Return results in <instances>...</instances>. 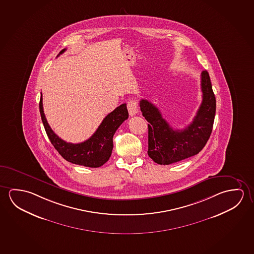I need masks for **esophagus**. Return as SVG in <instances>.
I'll use <instances>...</instances> for the list:
<instances>
[{"instance_id": "1", "label": "esophagus", "mask_w": 254, "mask_h": 254, "mask_svg": "<svg viewBox=\"0 0 254 254\" xmlns=\"http://www.w3.org/2000/svg\"><path fill=\"white\" fill-rule=\"evenodd\" d=\"M127 109L129 111V116L133 117L137 113L138 111V106H137V101L136 100H130L127 103Z\"/></svg>"}]
</instances>
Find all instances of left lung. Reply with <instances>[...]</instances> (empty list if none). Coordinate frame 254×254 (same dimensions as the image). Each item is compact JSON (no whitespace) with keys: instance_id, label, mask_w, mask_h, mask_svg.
Here are the masks:
<instances>
[{"instance_id":"8db88e82","label":"left lung","mask_w":254,"mask_h":254,"mask_svg":"<svg viewBox=\"0 0 254 254\" xmlns=\"http://www.w3.org/2000/svg\"><path fill=\"white\" fill-rule=\"evenodd\" d=\"M202 102L193 120L186 128L174 129L153 103L142 99L141 112L148 122L149 157L160 165H169L191 157L201 151L213 129L216 100L209 74L201 73Z\"/></svg>"}]
</instances>
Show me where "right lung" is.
I'll use <instances>...</instances> for the list:
<instances>
[{
  "instance_id": "obj_1",
  "label": "right lung",
  "mask_w": 254,
  "mask_h": 254,
  "mask_svg": "<svg viewBox=\"0 0 254 254\" xmlns=\"http://www.w3.org/2000/svg\"><path fill=\"white\" fill-rule=\"evenodd\" d=\"M65 50L66 49H63L58 56L62 55ZM40 112L45 130L57 152L66 161L73 164L90 168H99L109 161L113 150L114 134L129 117L126 104L120 105L105 117L92 137L82 143L72 144L63 140L49 126L43 111L42 94L40 101Z\"/></svg>"
}]
</instances>
